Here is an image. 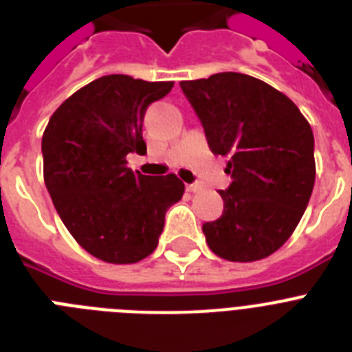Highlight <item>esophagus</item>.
Here are the masks:
<instances>
[{"mask_svg": "<svg viewBox=\"0 0 352 352\" xmlns=\"http://www.w3.org/2000/svg\"><path fill=\"white\" fill-rule=\"evenodd\" d=\"M186 190L197 192V190H201V185H199V183H190V185H186Z\"/></svg>", "mask_w": 352, "mask_h": 352, "instance_id": "1", "label": "esophagus"}]
</instances>
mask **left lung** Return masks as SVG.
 Masks as SVG:
<instances>
[{
	"label": "left lung",
	"instance_id": "left-lung-1",
	"mask_svg": "<svg viewBox=\"0 0 352 352\" xmlns=\"http://www.w3.org/2000/svg\"><path fill=\"white\" fill-rule=\"evenodd\" d=\"M213 155L229 157L232 183L220 190L223 213L206 222L219 257L252 263L272 256L303 217L316 182L314 133L291 98L238 72L182 80Z\"/></svg>",
	"mask_w": 352,
	"mask_h": 352
}]
</instances>
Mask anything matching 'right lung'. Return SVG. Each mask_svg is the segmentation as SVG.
Instances as JSON below:
<instances>
[{"label":"right lung","instance_id":"1","mask_svg":"<svg viewBox=\"0 0 352 352\" xmlns=\"http://www.w3.org/2000/svg\"><path fill=\"white\" fill-rule=\"evenodd\" d=\"M173 86L104 76L67 98L43 132V182L68 232L96 259L148 257L166 211L183 197L185 185L174 174L144 176L126 167V155L146 151V109Z\"/></svg>","mask_w":352,"mask_h":352}]
</instances>
